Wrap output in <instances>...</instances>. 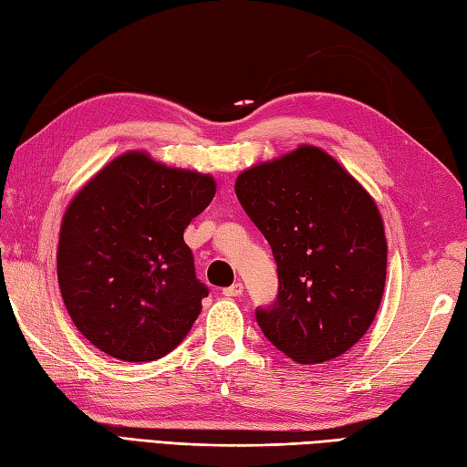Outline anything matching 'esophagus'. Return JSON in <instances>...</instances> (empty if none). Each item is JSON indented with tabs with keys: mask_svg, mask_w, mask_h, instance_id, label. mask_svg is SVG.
I'll list each match as a JSON object with an SVG mask.
<instances>
[{
	"mask_svg": "<svg viewBox=\"0 0 467 467\" xmlns=\"http://www.w3.org/2000/svg\"><path fill=\"white\" fill-rule=\"evenodd\" d=\"M223 296H227V298H237V296H242L244 294V284L242 282H235V284H232V286H227V288H223Z\"/></svg>",
	"mask_w": 467,
	"mask_h": 467,
	"instance_id": "esophagus-1",
	"label": "esophagus"
}]
</instances>
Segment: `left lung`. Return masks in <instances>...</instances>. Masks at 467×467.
Here are the masks:
<instances>
[{"label":"left lung","mask_w":467,"mask_h":467,"mask_svg":"<svg viewBox=\"0 0 467 467\" xmlns=\"http://www.w3.org/2000/svg\"><path fill=\"white\" fill-rule=\"evenodd\" d=\"M235 195L278 265L275 300L255 308L264 337L302 365L347 353L385 290L387 242L373 199L310 145L244 171Z\"/></svg>","instance_id":"obj_1"}]
</instances>
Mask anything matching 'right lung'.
Instances as JSON below:
<instances>
[{
	"label": "right lung",
	"instance_id": "right-lung-1",
	"mask_svg": "<svg viewBox=\"0 0 467 467\" xmlns=\"http://www.w3.org/2000/svg\"><path fill=\"white\" fill-rule=\"evenodd\" d=\"M215 181L125 153L72 199L62 220L58 284L74 327L129 363L171 353L209 294L183 240Z\"/></svg>",
	"mask_w": 467,
	"mask_h": 467
}]
</instances>
